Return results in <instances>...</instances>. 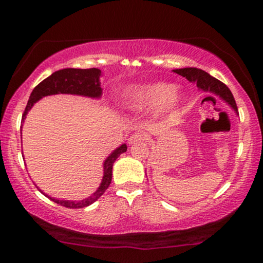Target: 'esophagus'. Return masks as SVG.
Masks as SVG:
<instances>
[{
  "label": "esophagus",
  "mask_w": 263,
  "mask_h": 263,
  "mask_svg": "<svg viewBox=\"0 0 263 263\" xmlns=\"http://www.w3.org/2000/svg\"><path fill=\"white\" fill-rule=\"evenodd\" d=\"M148 139H149V136L147 135L146 133L138 132V133H134V134L130 135V138H129V143H138L141 141H147Z\"/></svg>",
  "instance_id": "esophagus-1"
}]
</instances>
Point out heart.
I'll list each match as a JSON object with an SVG mask.
<instances>
[{"label":"heart","mask_w":263,"mask_h":263,"mask_svg":"<svg viewBox=\"0 0 263 263\" xmlns=\"http://www.w3.org/2000/svg\"><path fill=\"white\" fill-rule=\"evenodd\" d=\"M179 102V92L175 89L174 86L165 82L130 87L124 92L123 96L124 105L134 111L158 109L161 106L171 110L177 106Z\"/></svg>","instance_id":"obj_1"}]
</instances>
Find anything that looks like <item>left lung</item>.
Returning a JSON list of instances; mask_svg holds the SVG:
<instances>
[{"instance_id": "8db88e82", "label": "left lung", "mask_w": 263, "mask_h": 263, "mask_svg": "<svg viewBox=\"0 0 263 263\" xmlns=\"http://www.w3.org/2000/svg\"><path fill=\"white\" fill-rule=\"evenodd\" d=\"M174 71L181 75V77L185 78L186 80L195 82L197 87L203 89V91L215 93V95L224 99L225 102H228L238 112L236 100L233 98L231 91H230L228 86L219 81L218 79L211 77L204 70L197 69V68H183V69H175Z\"/></svg>"}]
</instances>
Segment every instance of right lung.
I'll return each instance as SVG.
<instances>
[{"mask_svg":"<svg viewBox=\"0 0 263 263\" xmlns=\"http://www.w3.org/2000/svg\"><path fill=\"white\" fill-rule=\"evenodd\" d=\"M99 77L100 70L97 69V68H88V69L66 68V69L55 71L49 78L44 79L41 84L35 86L33 91H32L30 99H28L27 105L25 107L23 114V121L25 120V116H26L31 107L33 106V104L45 96L57 95V93H69V95H80L98 98V97L102 96ZM125 151H127V145H122L115 152L111 153V156H109L105 163H104V177L102 184H100L98 190L92 196L87 197V199L79 201V202H74V201L52 199V197L45 195V194L44 195L49 197L53 202L67 208H84L89 206V204L96 202L105 193V190L109 188L111 179H112V166L115 160L120 157V154L124 153Z\"/></svg>","mask_w":263,"mask_h":263,"instance_id":"1","label":"right lung"}]
</instances>
